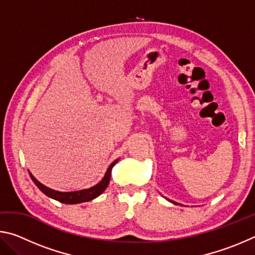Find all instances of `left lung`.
Instances as JSON below:
<instances>
[{"instance_id": "left-lung-1", "label": "left lung", "mask_w": 255, "mask_h": 255, "mask_svg": "<svg viewBox=\"0 0 255 255\" xmlns=\"http://www.w3.org/2000/svg\"><path fill=\"white\" fill-rule=\"evenodd\" d=\"M171 202H172V204H174V205H179V204H176V202H174V201H172V200H171Z\"/></svg>"}]
</instances>
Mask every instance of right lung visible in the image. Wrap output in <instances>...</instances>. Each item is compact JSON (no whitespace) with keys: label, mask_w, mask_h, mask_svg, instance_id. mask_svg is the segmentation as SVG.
<instances>
[{"label":"right lung","mask_w":255,"mask_h":255,"mask_svg":"<svg viewBox=\"0 0 255 255\" xmlns=\"http://www.w3.org/2000/svg\"><path fill=\"white\" fill-rule=\"evenodd\" d=\"M118 161L119 159H116V161H114L110 164V166L108 167V170L106 172L105 176H103V179L98 184H96L92 188L80 190V191H72V192L56 191V190L49 189V188H47L46 185L41 184L39 181H38L31 173H30V172H29V174H30V176H31V179L34 182V184H36L37 187L39 188V190H41V191L44 192L46 196H48L49 198H51V199H55L59 202H63V204L74 205V204H81V202L93 200L94 198L100 196L101 193L107 189L108 184H109L111 170Z\"/></svg>","instance_id":"right-lung-1"}]
</instances>
